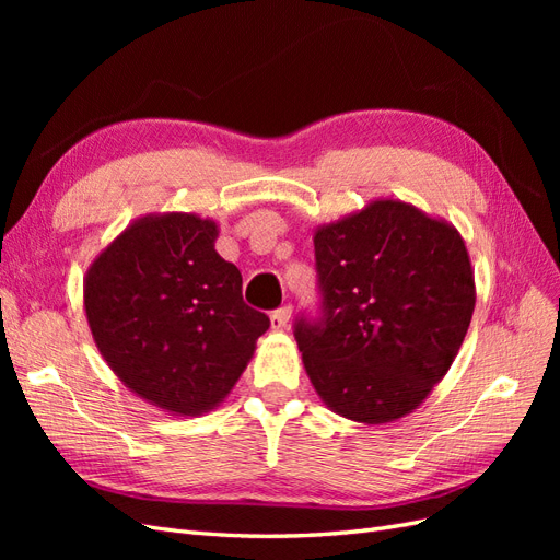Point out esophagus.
<instances>
[{
	"mask_svg": "<svg viewBox=\"0 0 560 560\" xmlns=\"http://www.w3.org/2000/svg\"><path fill=\"white\" fill-rule=\"evenodd\" d=\"M290 317H292V308L290 306L278 308L276 313H270V327H273V329H284L287 325H290Z\"/></svg>",
	"mask_w": 560,
	"mask_h": 560,
	"instance_id": "obj_1",
	"label": "esophagus"
}]
</instances>
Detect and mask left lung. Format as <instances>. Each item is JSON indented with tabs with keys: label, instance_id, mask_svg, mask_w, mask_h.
<instances>
[{
	"label": "left lung",
	"instance_id": "left-lung-1",
	"mask_svg": "<svg viewBox=\"0 0 560 560\" xmlns=\"http://www.w3.org/2000/svg\"><path fill=\"white\" fill-rule=\"evenodd\" d=\"M325 319L296 322L317 397L362 425L416 411L469 329L477 284L460 231L399 198H374L313 233Z\"/></svg>",
	"mask_w": 560,
	"mask_h": 560
}]
</instances>
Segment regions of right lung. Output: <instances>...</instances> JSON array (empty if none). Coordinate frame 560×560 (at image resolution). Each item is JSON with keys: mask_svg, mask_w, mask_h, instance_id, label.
Here are the masks:
<instances>
[{"mask_svg": "<svg viewBox=\"0 0 560 560\" xmlns=\"http://www.w3.org/2000/svg\"><path fill=\"white\" fill-rule=\"evenodd\" d=\"M219 224L196 212L142 214L83 276L93 341L132 395L175 418L222 404L270 319L243 301L241 270L219 257Z\"/></svg>", "mask_w": 560, "mask_h": 560, "instance_id": "add662e5", "label": "right lung"}]
</instances>
